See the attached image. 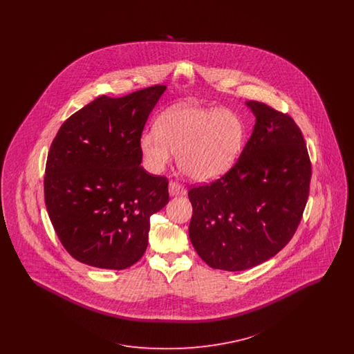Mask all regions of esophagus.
Masks as SVG:
<instances>
[{
	"instance_id": "obj_1",
	"label": "esophagus",
	"mask_w": 354,
	"mask_h": 354,
	"mask_svg": "<svg viewBox=\"0 0 354 354\" xmlns=\"http://www.w3.org/2000/svg\"><path fill=\"white\" fill-rule=\"evenodd\" d=\"M169 195L171 196H179V195H185V188L180 183L171 180L169 185Z\"/></svg>"
}]
</instances>
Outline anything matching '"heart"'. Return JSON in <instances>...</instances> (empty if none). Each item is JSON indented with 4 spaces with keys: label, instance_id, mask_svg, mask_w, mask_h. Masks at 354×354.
Segmentation results:
<instances>
[{
    "label": "heart",
    "instance_id": "heart-1",
    "mask_svg": "<svg viewBox=\"0 0 354 354\" xmlns=\"http://www.w3.org/2000/svg\"><path fill=\"white\" fill-rule=\"evenodd\" d=\"M244 139L240 118L230 110L178 104L155 123V133H143L139 149L146 167L160 172L178 153V166L194 180L208 182L235 163Z\"/></svg>",
    "mask_w": 354,
    "mask_h": 354
}]
</instances>
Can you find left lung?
Returning a JSON list of instances; mask_svg holds the SVG:
<instances>
[{
	"label": "left lung",
	"instance_id": "1",
	"mask_svg": "<svg viewBox=\"0 0 354 354\" xmlns=\"http://www.w3.org/2000/svg\"><path fill=\"white\" fill-rule=\"evenodd\" d=\"M234 167L209 185L192 187L189 240L215 270H250L295 235L309 195L310 159L301 130L288 114L261 102Z\"/></svg>",
	"mask_w": 354,
	"mask_h": 354
}]
</instances>
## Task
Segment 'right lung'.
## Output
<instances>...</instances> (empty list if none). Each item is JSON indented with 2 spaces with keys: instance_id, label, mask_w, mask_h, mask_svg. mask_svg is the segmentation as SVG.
I'll return each mask as SVG.
<instances>
[{
  "instance_id": "obj_1",
  "label": "right lung",
  "mask_w": 354,
  "mask_h": 354,
  "mask_svg": "<svg viewBox=\"0 0 354 354\" xmlns=\"http://www.w3.org/2000/svg\"><path fill=\"white\" fill-rule=\"evenodd\" d=\"M166 86L102 95L64 122L45 169V204L75 260L126 270L149 243L150 216L169 203V180L140 166L139 139Z\"/></svg>"
}]
</instances>
